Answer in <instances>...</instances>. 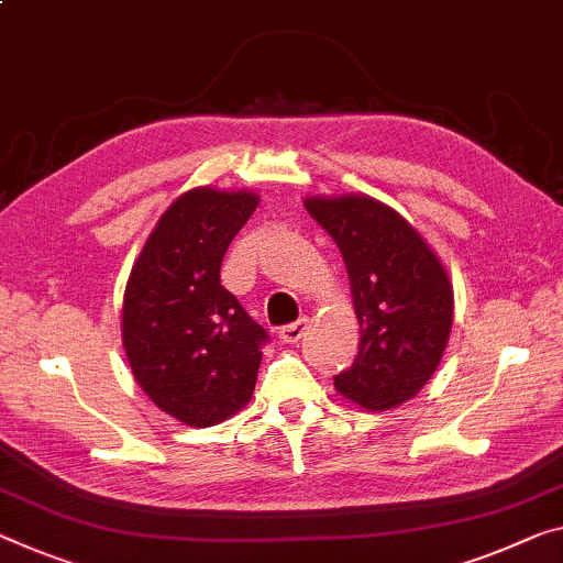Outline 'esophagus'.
Returning <instances> with one entry per match:
<instances>
[{
	"mask_svg": "<svg viewBox=\"0 0 563 563\" xmlns=\"http://www.w3.org/2000/svg\"><path fill=\"white\" fill-rule=\"evenodd\" d=\"M307 322H309V319H297V322L279 327V332H276V334H279V340H282V342L291 344V342H297L301 334H305V330H307Z\"/></svg>",
	"mask_w": 563,
	"mask_h": 563,
	"instance_id": "34e87169",
	"label": "esophagus"
}]
</instances>
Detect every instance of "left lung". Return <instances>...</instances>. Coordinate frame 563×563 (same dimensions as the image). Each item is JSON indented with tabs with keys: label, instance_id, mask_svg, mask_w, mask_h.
Instances as JSON below:
<instances>
[{
	"label": "left lung",
	"instance_id": "obj_1",
	"mask_svg": "<svg viewBox=\"0 0 563 563\" xmlns=\"http://www.w3.org/2000/svg\"><path fill=\"white\" fill-rule=\"evenodd\" d=\"M347 266L360 350L336 393L367 410L410 400L435 372L453 324V289L430 246L400 213L367 196L307 198Z\"/></svg>",
	"mask_w": 563,
	"mask_h": 563
}]
</instances>
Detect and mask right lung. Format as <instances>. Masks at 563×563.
Instances as JSON below:
<instances>
[{
	"instance_id": "obj_1",
	"label": "right lung",
	"mask_w": 563,
	"mask_h": 563,
	"mask_svg": "<svg viewBox=\"0 0 563 563\" xmlns=\"http://www.w3.org/2000/svg\"><path fill=\"white\" fill-rule=\"evenodd\" d=\"M256 206L244 191L184 194L161 216L128 279V362L145 395L186 426H216L254 395L269 332L221 287V262Z\"/></svg>"
}]
</instances>
